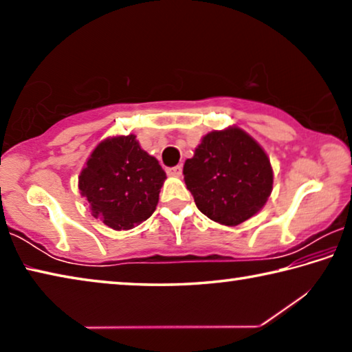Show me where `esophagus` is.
I'll return each mask as SVG.
<instances>
[{"label":"esophagus","instance_id":"obj_1","mask_svg":"<svg viewBox=\"0 0 352 352\" xmlns=\"http://www.w3.org/2000/svg\"><path fill=\"white\" fill-rule=\"evenodd\" d=\"M182 166H174V168H169L168 170V175H170V177H180L182 175Z\"/></svg>","mask_w":352,"mask_h":352}]
</instances>
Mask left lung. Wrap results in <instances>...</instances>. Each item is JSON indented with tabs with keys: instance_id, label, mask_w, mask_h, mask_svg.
<instances>
[{
	"instance_id": "1",
	"label": "left lung",
	"mask_w": 352,
	"mask_h": 352,
	"mask_svg": "<svg viewBox=\"0 0 352 352\" xmlns=\"http://www.w3.org/2000/svg\"><path fill=\"white\" fill-rule=\"evenodd\" d=\"M183 175L199 210L225 226L258 214L273 189L269 155L237 126L206 133L184 162Z\"/></svg>"
}]
</instances>
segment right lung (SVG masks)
<instances>
[{
  "label": "right lung",
  "mask_w": 352,
  "mask_h": 352,
  "mask_svg": "<svg viewBox=\"0 0 352 352\" xmlns=\"http://www.w3.org/2000/svg\"><path fill=\"white\" fill-rule=\"evenodd\" d=\"M166 172L142 151L135 135L109 136L93 148L79 175L91 216L115 231L132 230L152 216Z\"/></svg>",
  "instance_id": "obj_1"
}]
</instances>
